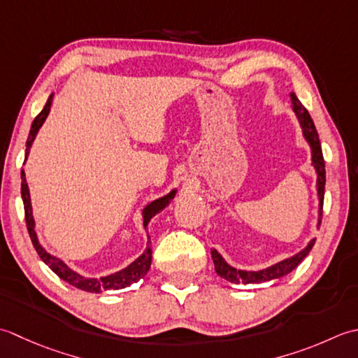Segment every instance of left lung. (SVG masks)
Segmentation results:
<instances>
[{"label":"left lung","mask_w":358,"mask_h":358,"mask_svg":"<svg viewBox=\"0 0 358 358\" xmlns=\"http://www.w3.org/2000/svg\"><path fill=\"white\" fill-rule=\"evenodd\" d=\"M289 97L292 101V111L295 113L298 123H300V127H301V133H303L304 141L308 142L309 148H310L312 166L317 173V185H315L317 187V198H318L317 229H320V224H322V215H323V199H324V184H326V170H324L322 145H320L318 133H317L315 125H313V122L308 113V109L301 105V101L298 100L295 92H290ZM313 244H315V239H310L308 245H306L303 250H300L295 255H292V257H289L286 259L276 262V264H272L271 267L261 268V271H258V272L243 271V268H236V267L230 266L229 262L222 258V255L215 249H211V258H213V262H215V271L217 275L221 276V278L227 280L233 284H259V282L281 278V276L290 273L306 257H308V253L310 252Z\"/></svg>","instance_id":"left-lung-1"}]
</instances>
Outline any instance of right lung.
Returning <instances> with one entry per match:
<instances>
[{"instance_id": "obj_1", "label": "right lung", "mask_w": 358, "mask_h": 358, "mask_svg": "<svg viewBox=\"0 0 358 358\" xmlns=\"http://www.w3.org/2000/svg\"><path fill=\"white\" fill-rule=\"evenodd\" d=\"M52 99H54V92L49 96L45 108H43V111L36 115L32 122V127H31V131H29V137L26 142V160H27L29 152H31V147H32L36 134H38L40 128L43 127V123H45L46 117L50 113ZM176 193H178V188H174L169 194H165V196H162V198H159L156 201H151L150 203L145 206V208L142 210V220H143L145 230H147V225L150 224L152 217H155L157 213H160V211H162L174 199ZM21 198H23V203H24L27 231H29V236H31V239H32V244L35 247L36 253L40 255V258L50 268V271L60 276L63 281L69 282L71 286H74V287H77L80 290H85V292H91V294H100V292H103V290H119V289H125V287L131 286L133 282H137L138 280L143 278V276L147 275V272L150 271L152 252H151V245H150L151 241H150L148 235H147V238H148L147 249L143 250L141 257L136 258L133 262H131V264L123 267L119 272H114V273L106 275V276H100V278H87V276L80 275L78 272L72 271L66 262L58 257H54L52 253H49L45 247L40 244L38 235H36V231H35V220H34L32 202H31V192H29L26 174L23 170H21Z\"/></svg>"}]
</instances>
